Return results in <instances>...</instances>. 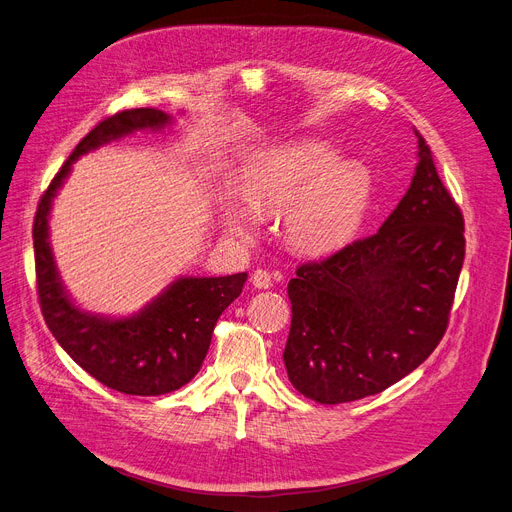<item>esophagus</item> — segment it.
I'll use <instances>...</instances> for the list:
<instances>
[{"label": "esophagus", "instance_id": "34e87169", "mask_svg": "<svg viewBox=\"0 0 512 512\" xmlns=\"http://www.w3.org/2000/svg\"><path fill=\"white\" fill-rule=\"evenodd\" d=\"M251 282H253V286L255 288H261V290H265V288H271V276H269V271H265V269H257L255 274L251 276Z\"/></svg>", "mask_w": 512, "mask_h": 512}]
</instances>
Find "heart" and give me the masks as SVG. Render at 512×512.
<instances>
[{
  "label": "heart",
  "instance_id": "heart-1",
  "mask_svg": "<svg viewBox=\"0 0 512 512\" xmlns=\"http://www.w3.org/2000/svg\"><path fill=\"white\" fill-rule=\"evenodd\" d=\"M370 189L360 164L339 162V154L325 144L296 142L278 148L241 185L243 206L226 210L224 226L251 241L261 216L288 208V241L300 251H329L362 224Z\"/></svg>",
  "mask_w": 512,
  "mask_h": 512
}]
</instances>
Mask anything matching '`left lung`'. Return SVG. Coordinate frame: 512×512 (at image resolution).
I'll list each match as a JSON object with an SVG mask.
<instances>
[{
	"label": "left lung",
	"mask_w": 512,
	"mask_h": 512,
	"mask_svg": "<svg viewBox=\"0 0 512 512\" xmlns=\"http://www.w3.org/2000/svg\"><path fill=\"white\" fill-rule=\"evenodd\" d=\"M410 189L383 226L288 284L292 325L284 350L298 393L335 405L381 393L438 346L465 259L463 214L418 133Z\"/></svg>",
	"instance_id": "left-lung-1"
}]
</instances>
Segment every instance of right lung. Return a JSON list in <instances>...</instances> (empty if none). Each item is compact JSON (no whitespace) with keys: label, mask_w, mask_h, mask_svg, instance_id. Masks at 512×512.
<instances>
[{"label":"right lung","mask_w":512,"mask_h":512,"mask_svg":"<svg viewBox=\"0 0 512 512\" xmlns=\"http://www.w3.org/2000/svg\"><path fill=\"white\" fill-rule=\"evenodd\" d=\"M170 121L158 109H127L102 119L63 162L41 195L32 224L37 294L49 331L90 377L125 395H164L187 385L210 350L220 315L241 296L247 274L179 278L138 315H90L61 286L49 245V212L57 189L82 154L138 129H162Z\"/></svg>","instance_id":"obj_1"}]
</instances>
